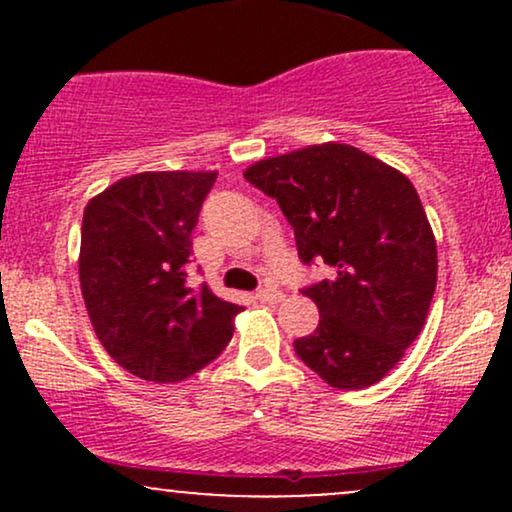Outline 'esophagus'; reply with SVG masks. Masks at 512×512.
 I'll return each mask as SVG.
<instances>
[{
	"label": "esophagus",
	"mask_w": 512,
	"mask_h": 512,
	"mask_svg": "<svg viewBox=\"0 0 512 512\" xmlns=\"http://www.w3.org/2000/svg\"><path fill=\"white\" fill-rule=\"evenodd\" d=\"M255 298L260 303H279L281 298H284V293L276 291V289H260L255 293Z\"/></svg>",
	"instance_id": "1"
}]
</instances>
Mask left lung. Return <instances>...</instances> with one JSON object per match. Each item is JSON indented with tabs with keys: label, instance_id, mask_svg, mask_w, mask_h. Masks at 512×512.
Returning a JSON list of instances; mask_svg holds the SVG:
<instances>
[{
	"label": "left lung",
	"instance_id": "obj_1",
	"mask_svg": "<svg viewBox=\"0 0 512 512\" xmlns=\"http://www.w3.org/2000/svg\"><path fill=\"white\" fill-rule=\"evenodd\" d=\"M245 180L276 199L301 262L334 269L301 289L320 322L296 356L339 390L378 383L424 330L436 291V238L414 185L349 144L264 158Z\"/></svg>",
	"mask_w": 512,
	"mask_h": 512
}]
</instances>
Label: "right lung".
<instances>
[{
	"instance_id": "add662e5",
	"label": "right lung",
	"mask_w": 512,
	"mask_h": 512,
	"mask_svg": "<svg viewBox=\"0 0 512 512\" xmlns=\"http://www.w3.org/2000/svg\"><path fill=\"white\" fill-rule=\"evenodd\" d=\"M216 173H139L86 204L79 279L110 356L137 378L178 383L226 349L240 305L190 284L192 231Z\"/></svg>"
}]
</instances>
